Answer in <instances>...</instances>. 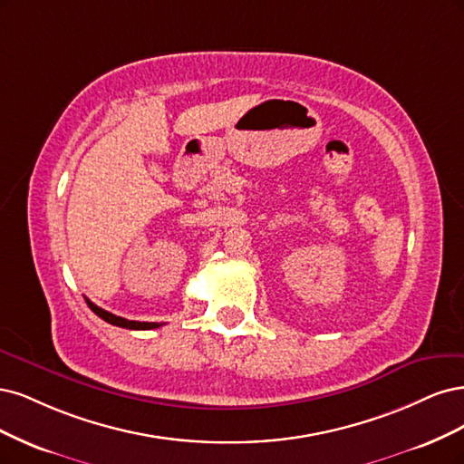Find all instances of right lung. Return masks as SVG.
I'll return each instance as SVG.
<instances>
[{
  "label": "right lung",
  "mask_w": 464,
  "mask_h": 464,
  "mask_svg": "<svg viewBox=\"0 0 464 464\" xmlns=\"http://www.w3.org/2000/svg\"><path fill=\"white\" fill-rule=\"evenodd\" d=\"M86 304L91 306V310L94 314H98V316L102 320H106L108 324L111 325H119V327H127V330H156V327H160L161 324H156V322H134V320H127V318H121V316H115V314L103 310L100 306H96L92 301H88L86 298Z\"/></svg>",
  "instance_id": "1"
}]
</instances>
